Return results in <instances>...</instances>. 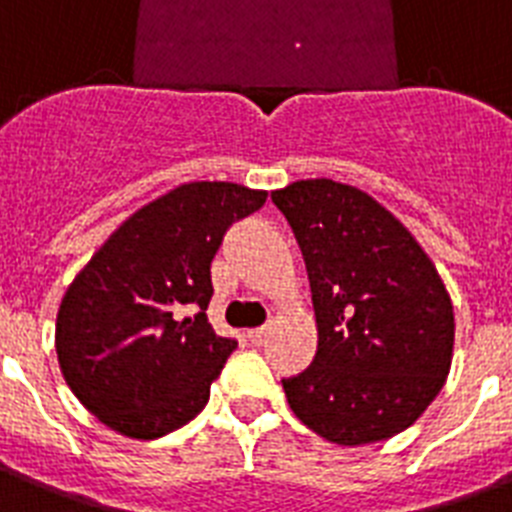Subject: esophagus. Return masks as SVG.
<instances>
[{
  "mask_svg": "<svg viewBox=\"0 0 512 512\" xmlns=\"http://www.w3.org/2000/svg\"><path fill=\"white\" fill-rule=\"evenodd\" d=\"M270 328L268 326H260V328H252V331H247L249 336V342L252 344H263L265 342V336H268Z\"/></svg>",
  "mask_w": 512,
  "mask_h": 512,
  "instance_id": "1",
  "label": "esophagus"
}]
</instances>
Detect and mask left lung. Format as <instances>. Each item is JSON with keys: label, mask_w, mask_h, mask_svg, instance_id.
Returning a JSON list of instances; mask_svg holds the SVG:
<instances>
[{"label": "left lung", "mask_w": 512, "mask_h": 512, "mask_svg": "<svg viewBox=\"0 0 512 512\" xmlns=\"http://www.w3.org/2000/svg\"><path fill=\"white\" fill-rule=\"evenodd\" d=\"M305 257L318 352L284 378L307 429L344 447L413 426L452 365L455 313L434 263L386 207L331 178L270 194Z\"/></svg>", "instance_id": "obj_1"}]
</instances>
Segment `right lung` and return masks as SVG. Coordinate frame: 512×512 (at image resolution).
Here are the masks:
<instances>
[{"label": "right lung", "mask_w": 512, "mask_h": 512, "mask_svg": "<svg viewBox=\"0 0 512 512\" xmlns=\"http://www.w3.org/2000/svg\"><path fill=\"white\" fill-rule=\"evenodd\" d=\"M265 197L228 181L176 186L115 228L73 278L54 347L70 392L107 429L157 439L207 405L236 350L207 321L210 263L228 226Z\"/></svg>", "instance_id": "add662e5"}]
</instances>
